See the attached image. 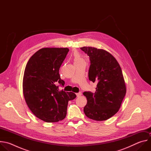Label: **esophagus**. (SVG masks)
<instances>
[{
    "label": "esophagus",
    "mask_w": 151,
    "mask_h": 151,
    "mask_svg": "<svg viewBox=\"0 0 151 151\" xmlns=\"http://www.w3.org/2000/svg\"><path fill=\"white\" fill-rule=\"evenodd\" d=\"M81 94H82V93H81V92H79V93H76V96H77V97H79V96H81Z\"/></svg>",
    "instance_id": "obj_1"
}]
</instances>
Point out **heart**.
Here are the masks:
<instances>
[{
  "mask_svg": "<svg viewBox=\"0 0 151 151\" xmlns=\"http://www.w3.org/2000/svg\"><path fill=\"white\" fill-rule=\"evenodd\" d=\"M74 56H75V58H74L75 62H78V61H80L82 60V59L81 58L80 55L78 53H75Z\"/></svg>",
  "mask_w": 151,
  "mask_h": 151,
  "instance_id": "heart-1",
  "label": "heart"
}]
</instances>
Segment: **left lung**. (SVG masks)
Segmentation results:
<instances>
[{"label": "left lung", "mask_w": 151, "mask_h": 151, "mask_svg": "<svg viewBox=\"0 0 151 151\" xmlns=\"http://www.w3.org/2000/svg\"><path fill=\"white\" fill-rule=\"evenodd\" d=\"M80 48L90 57L89 80L97 83L95 93H83L87 100L83 112L93 120L108 119L118 112L126 94L121 68L114 57L104 50Z\"/></svg>", "instance_id": "1"}]
</instances>
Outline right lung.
<instances>
[{"label":"right lung","mask_w":151,"mask_h":151,"mask_svg":"<svg viewBox=\"0 0 151 151\" xmlns=\"http://www.w3.org/2000/svg\"><path fill=\"white\" fill-rule=\"evenodd\" d=\"M69 50L44 48L35 52L24 70L23 88L26 102L32 113L47 122L63 120L67 114L68 101L76 98L72 92L59 90L64 81L59 69Z\"/></svg>","instance_id":"obj_1"}]
</instances>
